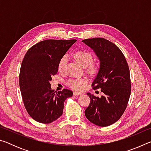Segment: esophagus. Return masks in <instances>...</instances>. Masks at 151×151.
Segmentation results:
<instances>
[{
  "label": "esophagus",
  "mask_w": 151,
  "mask_h": 151,
  "mask_svg": "<svg viewBox=\"0 0 151 151\" xmlns=\"http://www.w3.org/2000/svg\"><path fill=\"white\" fill-rule=\"evenodd\" d=\"M74 95L75 96H78V95H81V94H82V93H81V92H74Z\"/></svg>",
  "instance_id": "34e87169"
}]
</instances>
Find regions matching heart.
I'll return each mask as SVG.
<instances>
[{
  "instance_id": "heart-1",
  "label": "heart",
  "mask_w": 151,
  "mask_h": 151,
  "mask_svg": "<svg viewBox=\"0 0 151 151\" xmlns=\"http://www.w3.org/2000/svg\"><path fill=\"white\" fill-rule=\"evenodd\" d=\"M73 57L76 63L83 67H86V70L90 75H94L99 70V66L96 63H92L93 60V56L87 50H78L74 53ZM67 55H64L61 57L58 64V69L63 71L65 68L67 63ZM88 80L86 78H78L70 79L67 82V85L74 90H82L87 83Z\"/></svg>"
}]
</instances>
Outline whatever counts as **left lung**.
<instances>
[{"mask_svg":"<svg viewBox=\"0 0 151 151\" xmlns=\"http://www.w3.org/2000/svg\"><path fill=\"white\" fill-rule=\"evenodd\" d=\"M93 49L100 61V68L92 83L101 88V97L88 93L91 103L85 116L92 123L107 127L121 118L127 108L131 92L129 65L123 53L114 43L103 38L82 40Z\"/></svg>","mask_w":151,"mask_h":151,"instance_id":"obj_1","label":"left lung"}]
</instances>
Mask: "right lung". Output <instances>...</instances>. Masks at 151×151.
<instances>
[{
	"label": "right lung",
	"instance_id": "obj_1",
	"mask_svg": "<svg viewBox=\"0 0 151 151\" xmlns=\"http://www.w3.org/2000/svg\"><path fill=\"white\" fill-rule=\"evenodd\" d=\"M76 40H45L30 47L20 66V90L25 109L36 121L48 124L62 115L64 102L73 96L68 89L55 91L50 87L58 64Z\"/></svg>",
	"mask_w": 151,
	"mask_h": 151
}]
</instances>
